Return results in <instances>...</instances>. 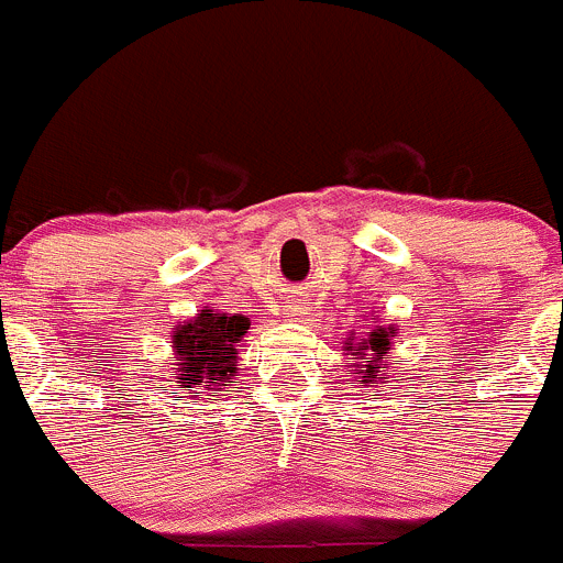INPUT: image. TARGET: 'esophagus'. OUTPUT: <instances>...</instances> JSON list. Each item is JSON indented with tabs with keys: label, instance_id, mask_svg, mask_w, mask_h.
I'll return each mask as SVG.
<instances>
[{
	"label": "esophagus",
	"instance_id": "34e87169",
	"mask_svg": "<svg viewBox=\"0 0 563 563\" xmlns=\"http://www.w3.org/2000/svg\"><path fill=\"white\" fill-rule=\"evenodd\" d=\"M287 314L289 317H303L306 314V306L303 303H289L287 306Z\"/></svg>",
	"mask_w": 563,
	"mask_h": 563
}]
</instances>
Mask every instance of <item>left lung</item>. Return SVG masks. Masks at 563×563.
I'll return each mask as SVG.
<instances>
[{
    "label": "left lung",
    "mask_w": 563,
    "mask_h": 563,
    "mask_svg": "<svg viewBox=\"0 0 563 563\" xmlns=\"http://www.w3.org/2000/svg\"><path fill=\"white\" fill-rule=\"evenodd\" d=\"M394 328H383V325H375V331L366 333V339H361V342H344L347 344L350 355H358V364H355V372L353 375H361L364 380L361 383H375V380H383V375H386V361H383V355L391 350V339H394ZM355 349L356 353L353 354L352 350Z\"/></svg>",
    "instance_id": "8db88e82"
}]
</instances>
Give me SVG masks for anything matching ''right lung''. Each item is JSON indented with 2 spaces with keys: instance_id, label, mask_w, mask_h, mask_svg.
<instances>
[{
  "instance_id": "right-lung-1",
  "label": "right lung",
  "mask_w": 563,
  "mask_h": 563,
  "mask_svg": "<svg viewBox=\"0 0 563 563\" xmlns=\"http://www.w3.org/2000/svg\"><path fill=\"white\" fill-rule=\"evenodd\" d=\"M249 331V317L221 314L205 306L194 320L175 328L177 377L180 388L191 397H213L216 386L232 383L238 369V347Z\"/></svg>"
}]
</instances>
